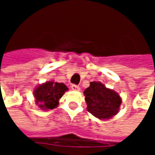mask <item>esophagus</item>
Segmentation results:
<instances>
[{
    "label": "esophagus",
    "mask_w": 155,
    "mask_h": 155,
    "mask_svg": "<svg viewBox=\"0 0 155 155\" xmlns=\"http://www.w3.org/2000/svg\"><path fill=\"white\" fill-rule=\"evenodd\" d=\"M71 89L74 91H79L80 90H81L80 86H78V85H76V84H72V85H71Z\"/></svg>",
    "instance_id": "34e87169"
}]
</instances>
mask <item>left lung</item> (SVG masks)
Segmentation results:
<instances>
[{
  "mask_svg": "<svg viewBox=\"0 0 155 155\" xmlns=\"http://www.w3.org/2000/svg\"><path fill=\"white\" fill-rule=\"evenodd\" d=\"M87 110L100 120H109L118 114L122 100L119 94L101 82L93 81L84 90Z\"/></svg>",
  "mask_w": 155,
  "mask_h": 155,
  "instance_id": "obj_1",
  "label": "left lung"
}]
</instances>
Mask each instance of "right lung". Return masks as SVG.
Returning a JSON list of instances; mask_svg holds the SVG:
<instances>
[{"label": "right lung", "mask_w": 155, "mask_h": 155, "mask_svg": "<svg viewBox=\"0 0 155 155\" xmlns=\"http://www.w3.org/2000/svg\"><path fill=\"white\" fill-rule=\"evenodd\" d=\"M67 91V86L63 83L47 81L34 90L35 104L43 110H53L59 105V100Z\"/></svg>", "instance_id": "obj_1"}]
</instances>
